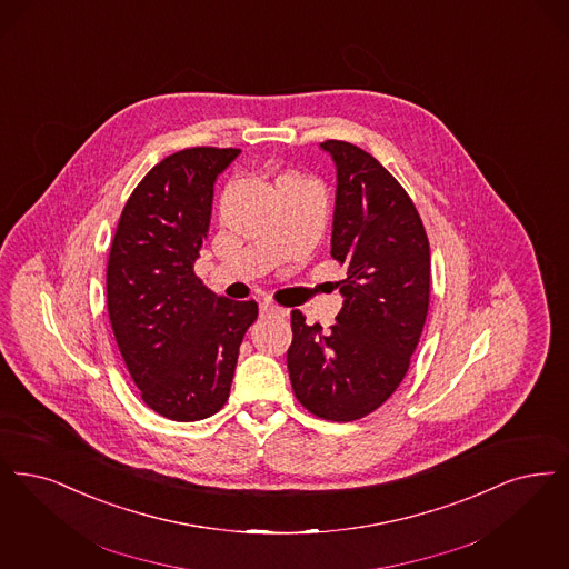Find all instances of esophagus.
<instances>
[{
  "label": "esophagus",
  "instance_id": "esophagus-1",
  "mask_svg": "<svg viewBox=\"0 0 569 569\" xmlns=\"http://www.w3.org/2000/svg\"><path fill=\"white\" fill-rule=\"evenodd\" d=\"M260 313L262 316H286V309H281V307H277L273 302L264 300V302H260Z\"/></svg>",
  "mask_w": 569,
  "mask_h": 569
}]
</instances>
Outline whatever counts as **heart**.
I'll list each match as a JSON object with an SVG mask.
<instances>
[{"mask_svg": "<svg viewBox=\"0 0 569 569\" xmlns=\"http://www.w3.org/2000/svg\"><path fill=\"white\" fill-rule=\"evenodd\" d=\"M286 182H300L298 178H295V176H281L279 180H277V183H286Z\"/></svg>", "mask_w": 569, "mask_h": 569, "instance_id": "1", "label": "heart"}]
</instances>
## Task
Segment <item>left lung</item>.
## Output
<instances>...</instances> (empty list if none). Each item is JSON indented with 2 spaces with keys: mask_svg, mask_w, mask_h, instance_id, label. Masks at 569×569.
Here are the masks:
<instances>
[{
  "mask_svg": "<svg viewBox=\"0 0 569 569\" xmlns=\"http://www.w3.org/2000/svg\"><path fill=\"white\" fill-rule=\"evenodd\" d=\"M337 167L330 253L347 277L342 309L323 330L292 311L288 370L298 402L356 421L402 383L430 305V243L407 190L362 148L319 143Z\"/></svg>",
  "mask_w": 569,
  "mask_h": 569,
  "instance_id": "left-lung-1",
  "label": "left lung"
}]
</instances>
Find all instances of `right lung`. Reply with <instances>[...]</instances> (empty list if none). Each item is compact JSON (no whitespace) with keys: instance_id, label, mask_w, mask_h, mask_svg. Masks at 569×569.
<instances>
[{"instance_id":"obj_1","label":"right lung","mask_w":569,"mask_h":569,"mask_svg":"<svg viewBox=\"0 0 569 569\" xmlns=\"http://www.w3.org/2000/svg\"><path fill=\"white\" fill-rule=\"evenodd\" d=\"M237 148H188L137 183L108 260V311L141 400L173 421L224 407L253 300L213 295L194 274L209 232L213 183Z\"/></svg>"}]
</instances>
